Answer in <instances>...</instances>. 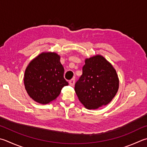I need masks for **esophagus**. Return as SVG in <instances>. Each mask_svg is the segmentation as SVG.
<instances>
[{
  "label": "esophagus",
  "instance_id": "esophagus-1",
  "mask_svg": "<svg viewBox=\"0 0 147 147\" xmlns=\"http://www.w3.org/2000/svg\"><path fill=\"white\" fill-rule=\"evenodd\" d=\"M69 85H71V86H73L74 85V83H75V80H74V78H72L69 81Z\"/></svg>",
  "mask_w": 147,
  "mask_h": 147
}]
</instances>
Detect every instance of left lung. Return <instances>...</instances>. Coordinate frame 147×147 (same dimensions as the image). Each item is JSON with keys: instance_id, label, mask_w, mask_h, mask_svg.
Listing matches in <instances>:
<instances>
[{"instance_id": "8db88e82", "label": "left lung", "mask_w": 147, "mask_h": 147, "mask_svg": "<svg viewBox=\"0 0 147 147\" xmlns=\"http://www.w3.org/2000/svg\"><path fill=\"white\" fill-rule=\"evenodd\" d=\"M82 75L75 84L79 100L88 109L107 105L115 96L119 87L116 71L101 55L85 60Z\"/></svg>"}]
</instances>
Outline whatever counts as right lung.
<instances>
[{"mask_svg": "<svg viewBox=\"0 0 147 147\" xmlns=\"http://www.w3.org/2000/svg\"><path fill=\"white\" fill-rule=\"evenodd\" d=\"M60 56L43 53L29 63L24 74L26 90L32 99L42 104L55 100L69 84L63 78L64 69Z\"/></svg>", "mask_w": 147, "mask_h": 147, "instance_id": "1", "label": "right lung"}]
</instances>
